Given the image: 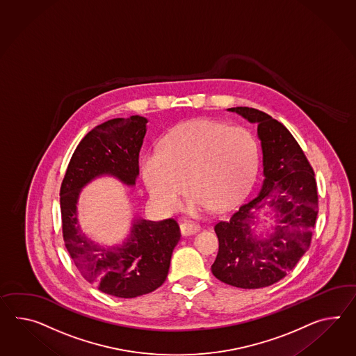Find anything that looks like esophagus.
<instances>
[{
    "label": "esophagus",
    "instance_id": "1",
    "mask_svg": "<svg viewBox=\"0 0 356 356\" xmlns=\"http://www.w3.org/2000/svg\"><path fill=\"white\" fill-rule=\"evenodd\" d=\"M180 230H181L182 235L195 234L197 232H200V225L194 221H185L180 225Z\"/></svg>",
    "mask_w": 356,
    "mask_h": 356
}]
</instances>
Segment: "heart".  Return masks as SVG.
Segmentation results:
<instances>
[{"mask_svg":"<svg viewBox=\"0 0 356 356\" xmlns=\"http://www.w3.org/2000/svg\"><path fill=\"white\" fill-rule=\"evenodd\" d=\"M259 158L251 131L215 120H193L170 131L161 149L147 152L143 175L150 195L163 209H180L191 182L194 209L221 211L251 189Z\"/></svg>","mask_w":356,"mask_h":356,"instance_id":"b5f03b06","label":"heart"}]
</instances>
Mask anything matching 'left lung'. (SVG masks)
<instances>
[{
  "label": "left lung",
  "mask_w": 356,
  "mask_h": 356,
  "mask_svg": "<svg viewBox=\"0 0 356 356\" xmlns=\"http://www.w3.org/2000/svg\"><path fill=\"white\" fill-rule=\"evenodd\" d=\"M229 111L259 124L265 180L257 198L216 222L218 253L211 270L229 286L256 289L283 279L309 250L318 216L316 181L304 150L282 122L248 106ZM268 197L284 225L279 224L269 240L256 241L249 229L250 209Z\"/></svg>",
  "instance_id": "8db88e82"
}]
</instances>
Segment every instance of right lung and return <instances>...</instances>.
Here are the masks:
<instances>
[{
  "instance_id": "1",
  "label": "right lung",
  "mask_w": 356,
  "mask_h": 356,
  "mask_svg": "<svg viewBox=\"0 0 356 356\" xmlns=\"http://www.w3.org/2000/svg\"><path fill=\"white\" fill-rule=\"evenodd\" d=\"M147 123V118L132 115L94 127L79 141L61 181V230L72 260L87 282L121 298L147 295L165 283L180 227L174 218L135 220L129 241L105 250L81 233L76 204L79 191L96 176L113 175L127 185L135 184Z\"/></svg>"
}]
</instances>
